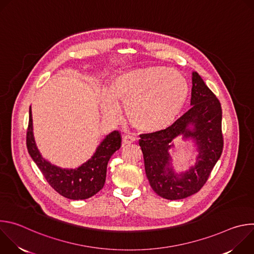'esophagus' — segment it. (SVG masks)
<instances>
[{"mask_svg":"<svg viewBox=\"0 0 254 254\" xmlns=\"http://www.w3.org/2000/svg\"><path fill=\"white\" fill-rule=\"evenodd\" d=\"M135 139H136V138H135L132 134L127 133V134H126V135L124 136L123 141H124V143H131V142L135 141Z\"/></svg>","mask_w":254,"mask_h":254,"instance_id":"obj_1","label":"esophagus"}]
</instances>
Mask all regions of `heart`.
Masks as SVG:
<instances>
[{
	"instance_id": "heart-1",
	"label": "heart",
	"mask_w": 254,
	"mask_h": 254,
	"mask_svg": "<svg viewBox=\"0 0 254 254\" xmlns=\"http://www.w3.org/2000/svg\"><path fill=\"white\" fill-rule=\"evenodd\" d=\"M189 87L184 76L163 66L138 68L117 76L100 98L102 114L120 116L125 105L128 122L137 129L155 132L170 127L186 103Z\"/></svg>"
}]
</instances>
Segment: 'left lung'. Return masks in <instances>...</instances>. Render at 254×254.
Masks as SVG:
<instances>
[{"label": "left lung", "mask_w": 254, "mask_h": 254, "mask_svg": "<svg viewBox=\"0 0 254 254\" xmlns=\"http://www.w3.org/2000/svg\"><path fill=\"white\" fill-rule=\"evenodd\" d=\"M192 84V106L187 113L163 130L139 134L138 144L150 185L168 200L184 199L200 191L223 151L221 103L197 72H193ZM179 134L193 137L199 148L196 165L180 176L169 168L167 153L171 140Z\"/></svg>", "instance_id": "obj_1"}]
</instances>
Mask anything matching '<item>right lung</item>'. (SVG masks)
I'll return each instance as SVG.
<instances>
[{"label":"right lung","instance_id":"add662e5","mask_svg":"<svg viewBox=\"0 0 254 254\" xmlns=\"http://www.w3.org/2000/svg\"><path fill=\"white\" fill-rule=\"evenodd\" d=\"M26 144L29 155L43 174L48 184L57 193L71 200H83L92 197L103 188L107 163L122 146V133L119 130H115L106 135L92 158L78 169H61L45 161L36 147L30 106Z\"/></svg>","mask_w":254,"mask_h":254}]
</instances>
